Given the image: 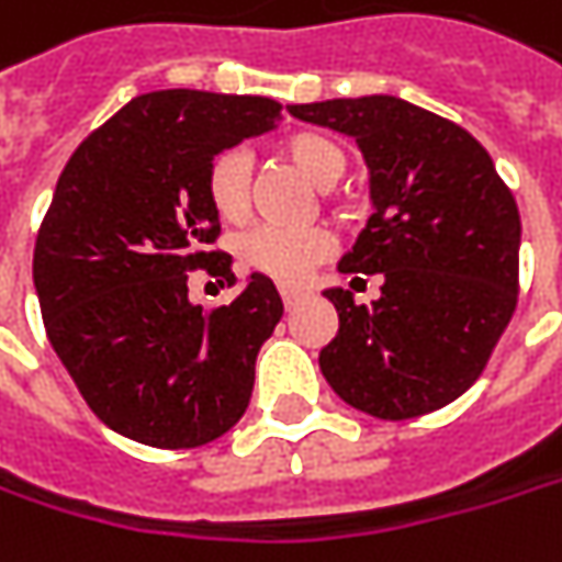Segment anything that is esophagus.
Instances as JSON below:
<instances>
[{
    "instance_id": "34e87169",
    "label": "esophagus",
    "mask_w": 562,
    "mask_h": 562,
    "mask_svg": "<svg viewBox=\"0 0 562 562\" xmlns=\"http://www.w3.org/2000/svg\"><path fill=\"white\" fill-rule=\"evenodd\" d=\"M281 300H284V306L291 310L296 300H300V291H296V288H281Z\"/></svg>"
}]
</instances>
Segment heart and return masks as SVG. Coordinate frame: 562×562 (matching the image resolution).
<instances>
[{"label":"heart","mask_w":562,"mask_h":562,"mask_svg":"<svg viewBox=\"0 0 562 562\" xmlns=\"http://www.w3.org/2000/svg\"><path fill=\"white\" fill-rule=\"evenodd\" d=\"M278 155L296 170L319 186V195L328 202H338L335 183L348 170V151L323 132H294L278 145ZM205 195L211 211L227 221L239 224L249 217L252 209V189H249V164L239 151H221L209 164L205 173ZM331 249V237L323 227H278L262 224L252 227L239 239V259L249 268L262 271L281 284H296L306 278V271L319 266Z\"/></svg>","instance_id":"heart-1"}]
</instances>
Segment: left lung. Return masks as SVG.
Listing matches in <instances>:
<instances>
[{"instance_id": "obj_1", "label": "left lung", "mask_w": 562, "mask_h": 562, "mask_svg": "<svg viewBox=\"0 0 562 562\" xmlns=\"http://www.w3.org/2000/svg\"><path fill=\"white\" fill-rule=\"evenodd\" d=\"M291 116L351 135L376 211L338 271L382 274L370 306L325 291L338 331L319 370L348 405L407 420L484 373L519 303L521 221L484 145L402 98L294 103Z\"/></svg>"}]
</instances>
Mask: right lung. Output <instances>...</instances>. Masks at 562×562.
Masks as SVG:
<instances>
[{
    "instance_id": "right-lung-1",
    "label": "right lung",
    "mask_w": 562,
    "mask_h": 562,
    "mask_svg": "<svg viewBox=\"0 0 562 562\" xmlns=\"http://www.w3.org/2000/svg\"><path fill=\"white\" fill-rule=\"evenodd\" d=\"M278 123L271 98L151 91L69 157L37 231L34 288L53 351L110 430L195 449L243 417L284 303L271 278L249 274L231 303L202 310L189 271L237 284L231 256L211 249L221 221L205 173Z\"/></svg>"
}]
</instances>
